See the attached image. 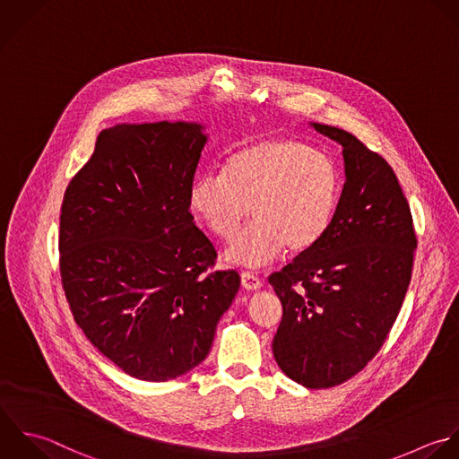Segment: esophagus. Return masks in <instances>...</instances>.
Returning <instances> with one entry per match:
<instances>
[{
    "mask_svg": "<svg viewBox=\"0 0 459 459\" xmlns=\"http://www.w3.org/2000/svg\"><path fill=\"white\" fill-rule=\"evenodd\" d=\"M241 284H243L245 290L254 291V290H259L263 282H261V279H259L255 273H252V272H241Z\"/></svg>",
    "mask_w": 459,
    "mask_h": 459,
    "instance_id": "34e87169",
    "label": "esophagus"
}]
</instances>
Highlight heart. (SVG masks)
<instances>
[{
	"instance_id": "b5f03b06",
	"label": "heart",
	"mask_w": 459,
	"mask_h": 459,
	"mask_svg": "<svg viewBox=\"0 0 459 459\" xmlns=\"http://www.w3.org/2000/svg\"><path fill=\"white\" fill-rule=\"evenodd\" d=\"M342 196L336 162L311 144L270 137L232 152L221 175L198 177L187 195L193 216L218 239L250 227L225 252L227 261L261 266L284 248L302 254L329 230Z\"/></svg>"
}]
</instances>
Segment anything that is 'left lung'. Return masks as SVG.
I'll return each instance as SVG.
<instances>
[{"label":"left lung","instance_id":"1","mask_svg":"<svg viewBox=\"0 0 459 459\" xmlns=\"http://www.w3.org/2000/svg\"><path fill=\"white\" fill-rule=\"evenodd\" d=\"M313 126L343 146L345 186L325 236L268 277L282 302L273 356L322 390L359 374L386 342L413 270L417 234L392 166L356 135Z\"/></svg>","mask_w":459,"mask_h":459}]
</instances>
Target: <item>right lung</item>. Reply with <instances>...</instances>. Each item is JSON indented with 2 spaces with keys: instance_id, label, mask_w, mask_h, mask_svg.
I'll use <instances>...</instances> for the list:
<instances>
[{
  "instance_id": "right-lung-1",
  "label": "right lung",
  "mask_w": 459,
  "mask_h": 459,
  "mask_svg": "<svg viewBox=\"0 0 459 459\" xmlns=\"http://www.w3.org/2000/svg\"><path fill=\"white\" fill-rule=\"evenodd\" d=\"M207 137L196 123L116 125L71 178L60 212V279L76 325L125 374L177 379L209 354L239 290L187 195Z\"/></svg>"
}]
</instances>
